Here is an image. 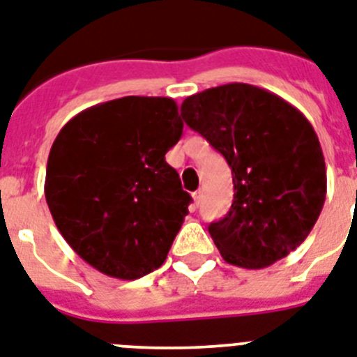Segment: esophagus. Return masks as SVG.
I'll return each instance as SVG.
<instances>
[{
	"label": "esophagus",
	"mask_w": 357,
	"mask_h": 357,
	"mask_svg": "<svg viewBox=\"0 0 357 357\" xmlns=\"http://www.w3.org/2000/svg\"><path fill=\"white\" fill-rule=\"evenodd\" d=\"M192 197H194V203H196V206H199V203H202V197H203L202 190H197V192H194Z\"/></svg>",
	"instance_id": "1"
}]
</instances>
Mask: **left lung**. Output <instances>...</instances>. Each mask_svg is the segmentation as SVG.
Instances as JSON below:
<instances>
[{"label":"left lung","instance_id":"1","mask_svg":"<svg viewBox=\"0 0 357 357\" xmlns=\"http://www.w3.org/2000/svg\"><path fill=\"white\" fill-rule=\"evenodd\" d=\"M181 116L232 170V206L208 225L225 261L263 268L296 250L326 194L325 158L308 119L280 96L247 83L188 96Z\"/></svg>","mask_w":357,"mask_h":357}]
</instances>
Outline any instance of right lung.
<instances>
[{"label": "right lung", "instance_id": "add662e5", "mask_svg": "<svg viewBox=\"0 0 357 357\" xmlns=\"http://www.w3.org/2000/svg\"><path fill=\"white\" fill-rule=\"evenodd\" d=\"M183 121L170 98L127 96L94 105L59 130L45 197L72 250L118 280L160 268L192 197L165 154Z\"/></svg>", "mask_w": 357, "mask_h": 357}]
</instances>
